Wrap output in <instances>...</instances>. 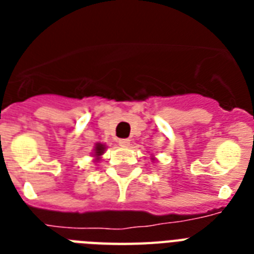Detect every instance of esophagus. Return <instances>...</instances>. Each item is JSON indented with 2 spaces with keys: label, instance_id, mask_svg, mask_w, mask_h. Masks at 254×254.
Masks as SVG:
<instances>
[{
  "label": "esophagus",
  "instance_id": "obj_1",
  "mask_svg": "<svg viewBox=\"0 0 254 254\" xmlns=\"http://www.w3.org/2000/svg\"><path fill=\"white\" fill-rule=\"evenodd\" d=\"M119 145L123 147H127L129 145H130V141H129V139H120Z\"/></svg>",
  "mask_w": 254,
  "mask_h": 254
}]
</instances>
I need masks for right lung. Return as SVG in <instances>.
I'll return each mask as SVG.
<instances>
[{
  "label": "right lung",
  "instance_id": "obj_1",
  "mask_svg": "<svg viewBox=\"0 0 254 254\" xmlns=\"http://www.w3.org/2000/svg\"><path fill=\"white\" fill-rule=\"evenodd\" d=\"M95 153L96 155L99 157V155H101L104 153V145H101V143H97L95 147Z\"/></svg>",
  "mask_w": 254,
  "mask_h": 254
}]
</instances>
